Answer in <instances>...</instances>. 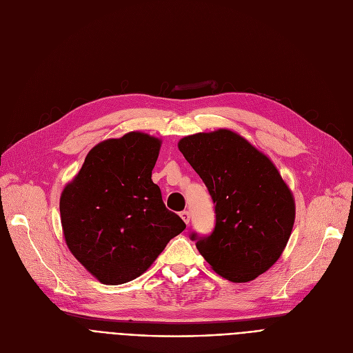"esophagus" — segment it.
<instances>
[{"instance_id":"1","label":"esophagus","mask_w":353,"mask_h":353,"mask_svg":"<svg viewBox=\"0 0 353 353\" xmlns=\"http://www.w3.org/2000/svg\"><path fill=\"white\" fill-rule=\"evenodd\" d=\"M180 217L183 219L184 223L189 225V221H190V213H189L188 210H183V212H180Z\"/></svg>"}]
</instances>
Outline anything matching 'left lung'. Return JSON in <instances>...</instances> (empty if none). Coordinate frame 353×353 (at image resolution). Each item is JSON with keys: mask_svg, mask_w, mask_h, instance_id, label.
Instances as JSON below:
<instances>
[{"mask_svg": "<svg viewBox=\"0 0 353 353\" xmlns=\"http://www.w3.org/2000/svg\"><path fill=\"white\" fill-rule=\"evenodd\" d=\"M214 203L209 236L190 239L216 273L242 283L281 257L294 223V200L274 164L230 130L197 133L179 141Z\"/></svg>", "mask_w": 353, "mask_h": 353, "instance_id": "8db88e82", "label": "left lung"}]
</instances>
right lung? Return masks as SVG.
<instances>
[{
	"mask_svg": "<svg viewBox=\"0 0 353 353\" xmlns=\"http://www.w3.org/2000/svg\"><path fill=\"white\" fill-rule=\"evenodd\" d=\"M159 150V139L139 132L105 140L63 190L65 243L104 285L136 279L186 229L152 180Z\"/></svg>",
	"mask_w": 353,
	"mask_h": 353,
	"instance_id": "obj_1",
	"label": "right lung"
}]
</instances>
